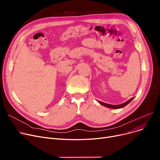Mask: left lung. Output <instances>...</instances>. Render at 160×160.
<instances>
[{
    "mask_svg": "<svg viewBox=\"0 0 160 160\" xmlns=\"http://www.w3.org/2000/svg\"><path fill=\"white\" fill-rule=\"evenodd\" d=\"M134 98H131V99H130L129 100H128L127 101H126V102H123V103H122V104H121V105H110V104H108V103L103 102H101V101H98V102H99V103H100L101 105H103V106H105V107H108V108H110L118 109V108H123V107H125L126 105H127L128 104V103H129L131 101H132Z\"/></svg>",
    "mask_w": 160,
    "mask_h": 160,
    "instance_id": "8db88e82",
    "label": "left lung"
}]
</instances>
